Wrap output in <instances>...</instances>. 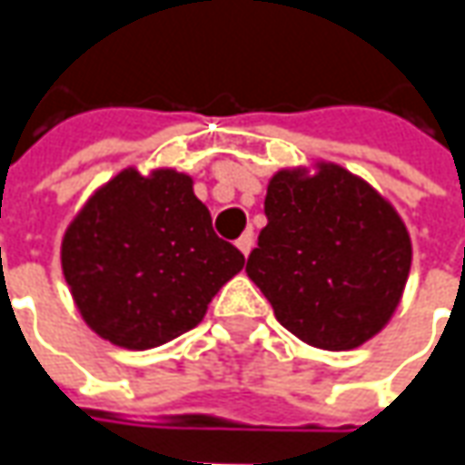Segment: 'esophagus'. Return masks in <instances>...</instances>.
Masks as SVG:
<instances>
[{
	"mask_svg": "<svg viewBox=\"0 0 465 465\" xmlns=\"http://www.w3.org/2000/svg\"><path fill=\"white\" fill-rule=\"evenodd\" d=\"M238 248H241L242 256H248L251 253V248H253V232L248 230V232H242L241 238H238Z\"/></svg>",
	"mask_w": 465,
	"mask_h": 465,
	"instance_id": "obj_1",
	"label": "esophagus"
}]
</instances>
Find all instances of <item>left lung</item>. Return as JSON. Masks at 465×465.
<instances>
[{
  "label": "left lung",
  "mask_w": 465,
  "mask_h": 465,
  "mask_svg": "<svg viewBox=\"0 0 465 465\" xmlns=\"http://www.w3.org/2000/svg\"><path fill=\"white\" fill-rule=\"evenodd\" d=\"M266 227L245 272L277 321L321 349H354L388 323L411 266L401 217L339 165L282 170L263 199Z\"/></svg>",
  "instance_id": "1"
}]
</instances>
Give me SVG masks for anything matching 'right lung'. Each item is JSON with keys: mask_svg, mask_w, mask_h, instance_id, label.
<instances>
[{"mask_svg": "<svg viewBox=\"0 0 465 465\" xmlns=\"http://www.w3.org/2000/svg\"><path fill=\"white\" fill-rule=\"evenodd\" d=\"M242 253L223 241L191 178L118 173L69 224L62 269L87 326L126 349L160 347L191 331Z\"/></svg>", "mask_w": 465, "mask_h": 465, "instance_id": "1", "label": "right lung"}]
</instances>
